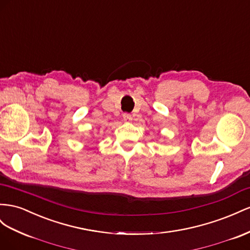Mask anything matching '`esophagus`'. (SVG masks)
Masks as SVG:
<instances>
[{"label": "esophagus", "mask_w": 250, "mask_h": 250, "mask_svg": "<svg viewBox=\"0 0 250 250\" xmlns=\"http://www.w3.org/2000/svg\"><path fill=\"white\" fill-rule=\"evenodd\" d=\"M123 121H124V122H126V123L131 122V121H132L131 114H129V113H124V114H123Z\"/></svg>", "instance_id": "esophagus-1"}]
</instances>
